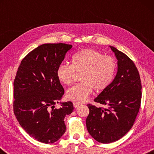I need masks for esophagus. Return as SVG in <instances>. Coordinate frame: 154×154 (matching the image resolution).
<instances>
[{
  "label": "esophagus",
  "instance_id": "1",
  "mask_svg": "<svg viewBox=\"0 0 154 154\" xmlns=\"http://www.w3.org/2000/svg\"><path fill=\"white\" fill-rule=\"evenodd\" d=\"M80 105V103H77V102H73V106H74V107H77V106H79Z\"/></svg>",
  "mask_w": 154,
  "mask_h": 154
}]
</instances>
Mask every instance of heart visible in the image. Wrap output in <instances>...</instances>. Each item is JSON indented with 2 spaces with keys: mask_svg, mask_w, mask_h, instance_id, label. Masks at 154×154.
I'll return each mask as SVG.
<instances>
[{
  "mask_svg": "<svg viewBox=\"0 0 154 154\" xmlns=\"http://www.w3.org/2000/svg\"><path fill=\"white\" fill-rule=\"evenodd\" d=\"M116 61L113 57L105 56L94 49H85L72 57V63L60 64L56 71L62 83L69 85L73 83L77 74L82 73L79 83L66 91V97L79 103L84 102L93 89L100 91L107 88L113 79Z\"/></svg>",
  "mask_w": 154,
  "mask_h": 154,
  "instance_id": "b5f03b06",
  "label": "heart"
}]
</instances>
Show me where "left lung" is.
<instances>
[{
	"instance_id": "1",
	"label": "left lung",
	"mask_w": 154,
	"mask_h": 154,
	"mask_svg": "<svg viewBox=\"0 0 154 154\" xmlns=\"http://www.w3.org/2000/svg\"><path fill=\"white\" fill-rule=\"evenodd\" d=\"M118 59V72L110 85L94 98L108 109L88 104V131L101 143L116 141L134 124L141 103V82L134 62L123 52L110 46Z\"/></svg>"
}]
</instances>
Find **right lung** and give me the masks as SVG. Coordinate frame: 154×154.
I'll return each instance as SVG.
<instances>
[{"label":"right lung","mask_w":154,"mask_h":154,"mask_svg":"<svg viewBox=\"0 0 154 154\" xmlns=\"http://www.w3.org/2000/svg\"><path fill=\"white\" fill-rule=\"evenodd\" d=\"M71 48L65 43L37 47L23 58L14 79L15 118L30 137L46 144L56 142L64 134V118L74 109L71 101L55 108L64 94L56 71Z\"/></svg>","instance_id":"1"}]
</instances>
